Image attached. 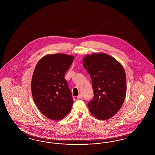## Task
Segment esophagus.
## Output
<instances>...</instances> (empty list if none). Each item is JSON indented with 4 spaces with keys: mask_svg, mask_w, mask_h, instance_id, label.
<instances>
[{
    "mask_svg": "<svg viewBox=\"0 0 155 155\" xmlns=\"http://www.w3.org/2000/svg\"><path fill=\"white\" fill-rule=\"evenodd\" d=\"M82 97V94H80V95H78L77 96V99H80Z\"/></svg>",
    "mask_w": 155,
    "mask_h": 155,
    "instance_id": "obj_1",
    "label": "esophagus"
}]
</instances>
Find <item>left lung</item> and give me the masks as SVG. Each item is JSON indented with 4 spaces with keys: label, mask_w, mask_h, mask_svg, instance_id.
<instances>
[{
    "label": "left lung",
    "mask_w": 155,
    "mask_h": 155,
    "mask_svg": "<svg viewBox=\"0 0 155 155\" xmlns=\"http://www.w3.org/2000/svg\"><path fill=\"white\" fill-rule=\"evenodd\" d=\"M83 66L89 74L94 92L88 103L92 114L99 120L114 116L125 100V71L116 59L106 53H94L83 59Z\"/></svg>",
    "instance_id": "left-lung-1"
}]
</instances>
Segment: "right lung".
Masks as SVG:
<instances>
[{
	"mask_svg": "<svg viewBox=\"0 0 155 155\" xmlns=\"http://www.w3.org/2000/svg\"><path fill=\"white\" fill-rule=\"evenodd\" d=\"M74 57L48 54L40 59L34 71L31 92L40 111L49 119L60 120L70 111L74 102L64 75Z\"/></svg>",
	"mask_w": 155,
	"mask_h": 155,
	"instance_id": "right-lung-1",
	"label": "right lung"
}]
</instances>
